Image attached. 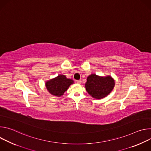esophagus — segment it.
I'll use <instances>...</instances> for the list:
<instances>
[{"label":"esophagus","mask_w":151,"mask_h":151,"mask_svg":"<svg viewBox=\"0 0 151 151\" xmlns=\"http://www.w3.org/2000/svg\"><path fill=\"white\" fill-rule=\"evenodd\" d=\"M81 82H82L81 80H77V81H76V82H77L78 83H79V84H80V83H81Z\"/></svg>","instance_id":"34e87169"}]
</instances>
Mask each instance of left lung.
Wrapping results in <instances>:
<instances>
[{"label": "left lung", "mask_w": 151, "mask_h": 151, "mask_svg": "<svg viewBox=\"0 0 151 151\" xmlns=\"http://www.w3.org/2000/svg\"><path fill=\"white\" fill-rule=\"evenodd\" d=\"M115 85L111 76L100 77L95 74L90 75L85 83L86 90L94 99H102L108 95Z\"/></svg>", "instance_id": "8db88e82"}]
</instances>
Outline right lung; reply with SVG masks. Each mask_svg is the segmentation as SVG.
Wrapping results in <instances>:
<instances>
[{
  "label": "right lung",
  "instance_id": "add662e5",
  "mask_svg": "<svg viewBox=\"0 0 151 151\" xmlns=\"http://www.w3.org/2000/svg\"><path fill=\"white\" fill-rule=\"evenodd\" d=\"M73 83V80L66 78L64 75H59L47 82L45 85L48 91L51 94L60 97Z\"/></svg>",
  "mask_w": 151,
  "mask_h": 151
}]
</instances>
